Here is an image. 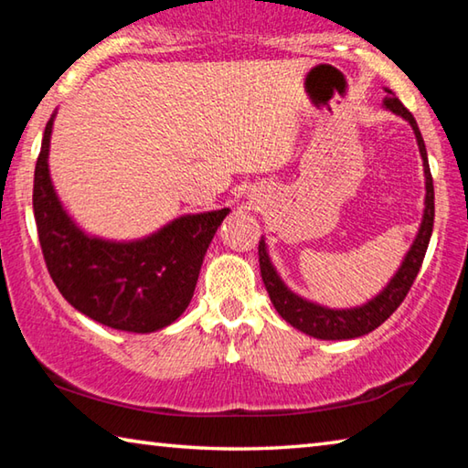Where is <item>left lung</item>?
Segmentation results:
<instances>
[{
	"label": "left lung",
	"instance_id": "left-lung-1",
	"mask_svg": "<svg viewBox=\"0 0 468 468\" xmlns=\"http://www.w3.org/2000/svg\"><path fill=\"white\" fill-rule=\"evenodd\" d=\"M386 92L388 97L384 99V107L388 111H392V113L400 115L402 120H407L410 123V128H413L417 144H419V153H421V158H423V171H425V210H423L421 227H419V233L415 237L413 245H410V250L407 251L405 260H402V266L399 268V272L392 276V281L386 284V289L361 307H351V310H330V307H322L289 291L287 284H284L281 281V276L276 274L271 258H268L264 239L258 245L260 272H262V281L266 284L268 295H271L274 310L279 312L281 318L287 320L292 328L305 332V335H310L314 338H322V340L357 338V336L367 335L371 330H376L379 324H384L396 312V307L405 301L409 289L413 287L419 268L423 264L427 245H430L435 208H433V179H431L430 163H427L425 142L421 138V132L417 128L415 117L410 115V111L394 97L392 90H386Z\"/></svg>",
	"mask_w": 468,
	"mask_h": 468
}]
</instances>
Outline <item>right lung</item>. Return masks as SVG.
Segmentation results:
<instances>
[{
	"instance_id": "add662e5",
	"label": "right lung",
	"mask_w": 468,
	"mask_h": 468,
	"mask_svg": "<svg viewBox=\"0 0 468 468\" xmlns=\"http://www.w3.org/2000/svg\"><path fill=\"white\" fill-rule=\"evenodd\" d=\"M53 117L37 158L33 210L55 287L102 326L138 335L169 326L192 301L204 253L229 208L179 217L138 241L86 235L63 210L49 177Z\"/></svg>"
}]
</instances>
